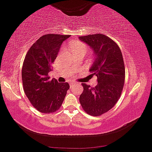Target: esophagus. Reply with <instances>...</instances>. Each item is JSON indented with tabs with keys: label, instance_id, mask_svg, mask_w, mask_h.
<instances>
[{
	"label": "esophagus",
	"instance_id": "esophagus-1",
	"mask_svg": "<svg viewBox=\"0 0 152 152\" xmlns=\"http://www.w3.org/2000/svg\"><path fill=\"white\" fill-rule=\"evenodd\" d=\"M75 85H77L75 83H69V86H70V87H73V86H74Z\"/></svg>",
	"mask_w": 152,
	"mask_h": 152
}]
</instances>
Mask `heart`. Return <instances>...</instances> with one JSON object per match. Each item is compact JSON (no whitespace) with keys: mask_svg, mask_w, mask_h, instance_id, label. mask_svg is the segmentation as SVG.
Here are the masks:
<instances>
[{"mask_svg":"<svg viewBox=\"0 0 152 152\" xmlns=\"http://www.w3.org/2000/svg\"><path fill=\"white\" fill-rule=\"evenodd\" d=\"M69 48L71 49L72 53H86V50H87V46L85 43L80 41H75L70 43Z\"/></svg>","mask_w":152,"mask_h":152,"instance_id":"obj_1","label":"heart"}]
</instances>
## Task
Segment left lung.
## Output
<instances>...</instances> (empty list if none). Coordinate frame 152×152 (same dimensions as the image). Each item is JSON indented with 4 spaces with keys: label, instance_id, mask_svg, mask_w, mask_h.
<instances>
[{
    "label": "left lung",
    "instance_id": "8db88e82",
    "mask_svg": "<svg viewBox=\"0 0 152 152\" xmlns=\"http://www.w3.org/2000/svg\"><path fill=\"white\" fill-rule=\"evenodd\" d=\"M95 54L90 72L97 77L98 84L91 88L83 83V92L80 102L90 115L100 116L110 110L120 99L125 82V64L118 45L102 34L80 36Z\"/></svg>",
    "mask_w": 152,
    "mask_h": 152
}]
</instances>
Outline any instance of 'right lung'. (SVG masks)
I'll return each instance as SVG.
<instances>
[{"instance_id": "1", "label": "right lung", "mask_w": 152, "mask_h": 152, "mask_svg": "<svg viewBox=\"0 0 152 152\" xmlns=\"http://www.w3.org/2000/svg\"><path fill=\"white\" fill-rule=\"evenodd\" d=\"M69 37L43 35L30 47L24 60L22 78L24 93L32 105L42 113L58 110L69 89L68 83H58L48 75L61 44Z\"/></svg>"}]
</instances>
